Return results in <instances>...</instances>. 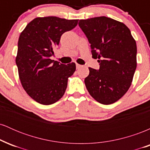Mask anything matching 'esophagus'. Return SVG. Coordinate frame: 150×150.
Masks as SVG:
<instances>
[{
  "label": "esophagus",
  "mask_w": 150,
  "mask_h": 150,
  "mask_svg": "<svg viewBox=\"0 0 150 150\" xmlns=\"http://www.w3.org/2000/svg\"><path fill=\"white\" fill-rule=\"evenodd\" d=\"M81 67H82V65H81L76 64V68H77V69H79V68H80Z\"/></svg>",
  "instance_id": "obj_1"
}]
</instances>
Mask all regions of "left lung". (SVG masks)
<instances>
[{"label": "left lung", "instance_id": "1", "mask_svg": "<svg viewBox=\"0 0 150 150\" xmlns=\"http://www.w3.org/2000/svg\"><path fill=\"white\" fill-rule=\"evenodd\" d=\"M91 44L99 69L89 68L85 79L92 97L102 104H113L127 92L137 67V46L126 25L105 16L78 23Z\"/></svg>", "mask_w": 150, "mask_h": 150}]
</instances>
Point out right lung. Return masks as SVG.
<instances>
[{
	"label": "right lung",
	"instance_id": "right-lung-1",
	"mask_svg": "<svg viewBox=\"0 0 150 150\" xmlns=\"http://www.w3.org/2000/svg\"><path fill=\"white\" fill-rule=\"evenodd\" d=\"M78 20L49 16L37 18L20 34L15 59L20 82L30 97L43 105L54 104L63 97L68 77L76 70L51 60L64 32L75 28Z\"/></svg>",
	"mask_w": 150,
	"mask_h": 150
}]
</instances>
